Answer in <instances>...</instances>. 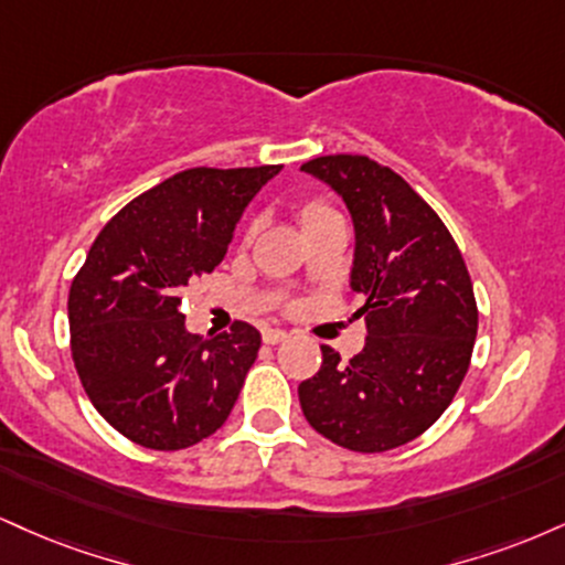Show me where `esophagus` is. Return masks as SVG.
<instances>
[{"mask_svg": "<svg viewBox=\"0 0 565 565\" xmlns=\"http://www.w3.org/2000/svg\"><path fill=\"white\" fill-rule=\"evenodd\" d=\"M287 337H289L287 331H281V329H265L263 331V342L265 344H278V342H284Z\"/></svg>", "mask_w": 565, "mask_h": 565, "instance_id": "obj_1", "label": "esophagus"}]
</instances>
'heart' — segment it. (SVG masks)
<instances>
[{"mask_svg":"<svg viewBox=\"0 0 565 565\" xmlns=\"http://www.w3.org/2000/svg\"><path fill=\"white\" fill-rule=\"evenodd\" d=\"M331 215H339L334 207H329L326 202H308L300 210V217H302V226H310V223L316 221H323V217H331Z\"/></svg>","mask_w":565,"mask_h":565,"instance_id":"1","label":"heart"}]
</instances>
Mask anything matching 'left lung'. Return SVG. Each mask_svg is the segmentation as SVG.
<instances>
[{
  "instance_id": "1",
  "label": "left lung",
  "mask_w": 565,
  "mask_h": 565,
  "mask_svg": "<svg viewBox=\"0 0 565 565\" xmlns=\"http://www.w3.org/2000/svg\"><path fill=\"white\" fill-rule=\"evenodd\" d=\"M300 171L342 196L355 226L350 287L365 297V348L300 384L308 424L355 452L407 445L463 382L477 342L473 284L441 217L392 168L365 154H326Z\"/></svg>"
}]
</instances>
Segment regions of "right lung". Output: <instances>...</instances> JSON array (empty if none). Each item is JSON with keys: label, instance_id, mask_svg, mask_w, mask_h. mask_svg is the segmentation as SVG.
I'll return each instance as SVG.
<instances>
[{"label": "right lung", "instance_id": "add662e5", "mask_svg": "<svg viewBox=\"0 0 565 565\" xmlns=\"http://www.w3.org/2000/svg\"><path fill=\"white\" fill-rule=\"evenodd\" d=\"M281 171L189 168L99 231L67 295L71 352L99 416L149 450H183L226 424L260 331L189 334L181 289L213 274L244 207Z\"/></svg>", "mask_w": 565, "mask_h": 565}]
</instances>
